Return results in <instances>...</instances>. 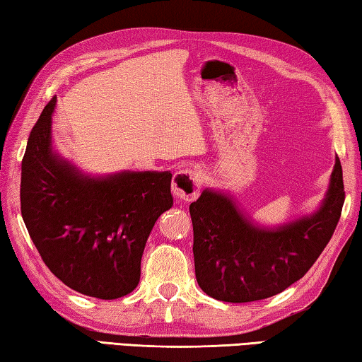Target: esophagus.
I'll return each mask as SVG.
<instances>
[{
    "mask_svg": "<svg viewBox=\"0 0 362 362\" xmlns=\"http://www.w3.org/2000/svg\"><path fill=\"white\" fill-rule=\"evenodd\" d=\"M202 185H204V176L199 170L195 168H181L173 175V194L177 199H182L186 202H192L200 195Z\"/></svg>",
    "mask_w": 362,
    "mask_h": 362,
    "instance_id": "esophagus-1",
    "label": "esophagus"
}]
</instances>
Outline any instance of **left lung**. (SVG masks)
Listing matches in <instances>:
<instances>
[{
  "label": "left lung",
  "mask_w": 362,
  "mask_h": 362,
  "mask_svg": "<svg viewBox=\"0 0 362 362\" xmlns=\"http://www.w3.org/2000/svg\"><path fill=\"white\" fill-rule=\"evenodd\" d=\"M344 202L339 157L320 210L278 229L251 224L230 197L205 189L189 206L199 286L213 299L232 303L281 293L300 280L326 248Z\"/></svg>",
  "instance_id": "left-lung-1"
}]
</instances>
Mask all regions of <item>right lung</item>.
Listing matches in <instances>:
<instances>
[{"label": "right lung", "instance_id": "right-lung-1", "mask_svg": "<svg viewBox=\"0 0 362 362\" xmlns=\"http://www.w3.org/2000/svg\"><path fill=\"white\" fill-rule=\"evenodd\" d=\"M54 97L22 160L21 210L49 270L81 294L119 299L138 286L156 221L173 206L170 171L82 175L52 151Z\"/></svg>", "mask_w": 362, "mask_h": 362}]
</instances>
